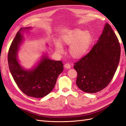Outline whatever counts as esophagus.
<instances>
[{
	"label": "esophagus",
	"mask_w": 126,
	"mask_h": 126,
	"mask_svg": "<svg viewBox=\"0 0 126 126\" xmlns=\"http://www.w3.org/2000/svg\"><path fill=\"white\" fill-rule=\"evenodd\" d=\"M64 67L67 68V69H69V68H70L71 67L70 64L69 63H66L65 64H64Z\"/></svg>",
	"instance_id": "esophagus-1"
}]
</instances>
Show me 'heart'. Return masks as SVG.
<instances>
[{"label": "heart", "mask_w": 126, "mask_h": 126, "mask_svg": "<svg viewBox=\"0 0 126 126\" xmlns=\"http://www.w3.org/2000/svg\"><path fill=\"white\" fill-rule=\"evenodd\" d=\"M93 41L91 33L88 31L83 32L76 29L66 33L61 38V43L64 45H71L69 52L72 57L79 58L85 55L90 48ZM56 50L62 54L63 50L62 45L57 43L55 46Z\"/></svg>", "instance_id": "1"}]
</instances>
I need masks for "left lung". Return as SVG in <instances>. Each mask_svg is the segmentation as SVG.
I'll use <instances>...</instances> for the list:
<instances>
[{
  "label": "left lung",
  "mask_w": 126,
  "mask_h": 126,
  "mask_svg": "<svg viewBox=\"0 0 126 126\" xmlns=\"http://www.w3.org/2000/svg\"><path fill=\"white\" fill-rule=\"evenodd\" d=\"M120 52L117 36L110 25L106 24L97 43L74 63L79 88L87 93H96L107 86L117 69Z\"/></svg>",
  "instance_id": "8db88e82"
}]
</instances>
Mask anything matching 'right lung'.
<instances>
[{"label": "right lung", "instance_id": "obj_1", "mask_svg": "<svg viewBox=\"0 0 126 126\" xmlns=\"http://www.w3.org/2000/svg\"><path fill=\"white\" fill-rule=\"evenodd\" d=\"M29 28H25L29 29ZM21 28L17 33L11 43L8 54L10 71L15 82L22 93L27 96L43 98L50 93L54 88L57 78L63 70L62 61L49 59L43 57L35 69L27 71L22 69L19 64L17 54L22 40Z\"/></svg>", "mask_w": 126, "mask_h": 126}]
</instances>
